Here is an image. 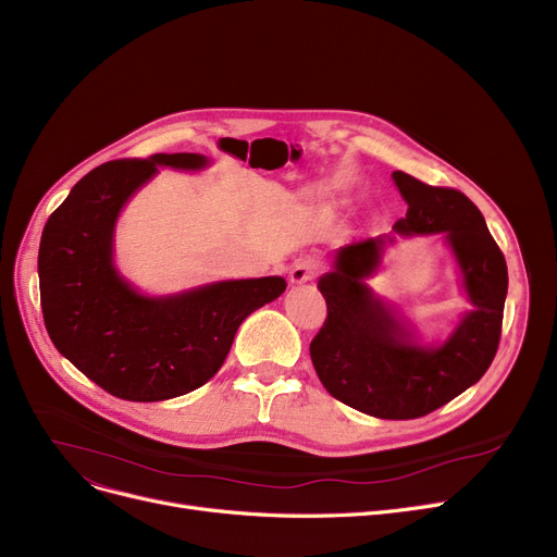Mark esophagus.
<instances>
[{"label":"esophagus","mask_w":557,"mask_h":557,"mask_svg":"<svg viewBox=\"0 0 557 557\" xmlns=\"http://www.w3.org/2000/svg\"><path fill=\"white\" fill-rule=\"evenodd\" d=\"M318 275V267H315V261L313 259H309V257H305V259H298L296 263H294V269H290V284H305V282H311L313 277Z\"/></svg>","instance_id":"esophagus-1"}]
</instances>
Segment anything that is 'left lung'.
I'll return each mask as SVG.
<instances>
[{"mask_svg":"<svg viewBox=\"0 0 557 557\" xmlns=\"http://www.w3.org/2000/svg\"><path fill=\"white\" fill-rule=\"evenodd\" d=\"M393 181L408 202L399 234L445 232L474 305L437 347L418 345L393 309L366 286L386 246L368 237L338 248L320 277L327 318L309 345L318 379L338 401L382 420H413L474 386L502 338L508 267L476 205L451 187H431L404 171Z\"/></svg>","mask_w":557,"mask_h":557,"instance_id":"obj_1","label":"left lung"}]
</instances>
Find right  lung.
<instances>
[{
  "mask_svg": "<svg viewBox=\"0 0 557 557\" xmlns=\"http://www.w3.org/2000/svg\"><path fill=\"white\" fill-rule=\"evenodd\" d=\"M205 164L198 153L106 162L83 175L42 230L38 275L49 338L120 399L162 401L208 384L244 320L286 288L284 277H257L146 298L116 273L112 234L124 202L158 166Z\"/></svg>",
  "mask_w": 557,
  "mask_h": 557,
  "instance_id": "obj_1",
  "label": "right lung"
}]
</instances>
